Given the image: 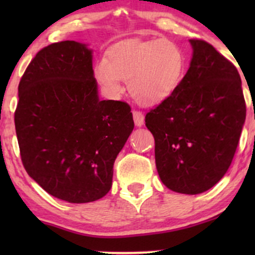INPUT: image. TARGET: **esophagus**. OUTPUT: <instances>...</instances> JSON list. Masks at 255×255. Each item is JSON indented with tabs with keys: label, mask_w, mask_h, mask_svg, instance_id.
I'll list each match as a JSON object with an SVG mask.
<instances>
[{
	"label": "esophagus",
	"mask_w": 255,
	"mask_h": 255,
	"mask_svg": "<svg viewBox=\"0 0 255 255\" xmlns=\"http://www.w3.org/2000/svg\"><path fill=\"white\" fill-rule=\"evenodd\" d=\"M133 119H134V124H135L136 127H141L142 125H144V114L141 113V111H137V110H134L133 111Z\"/></svg>",
	"instance_id": "34e87169"
}]
</instances>
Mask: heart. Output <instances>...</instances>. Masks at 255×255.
Segmentation results:
<instances>
[{
  "label": "heart",
  "mask_w": 255,
  "mask_h": 255,
  "mask_svg": "<svg viewBox=\"0 0 255 255\" xmlns=\"http://www.w3.org/2000/svg\"><path fill=\"white\" fill-rule=\"evenodd\" d=\"M184 58L169 39L120 44L95 66V77L107 92L119 95L121 79L136 101L157 104L174 92L182 77Z\"/></svg>",
  "instance_id": "b5f03b06"
}]
</instances>
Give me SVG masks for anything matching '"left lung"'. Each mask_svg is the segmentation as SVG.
Instances as JSON below:
<instances>
[{"label": "left lung", "instance_id": "8db88e82", "mask_svg": "<svg viewBox=\"0 0 255 255\" xmlns=\"http://www.w3.org/2000/svg\"><path fill=\"white\" fill-rule=\"evenodd\" d=\"M191 66L174 92L146 114L158 175L171 191L199 194L224 176L246 120L236 67L205 40L191 39Z\"/></svg>", "mask_w": 255, "mask_h": 255}]
</instances>
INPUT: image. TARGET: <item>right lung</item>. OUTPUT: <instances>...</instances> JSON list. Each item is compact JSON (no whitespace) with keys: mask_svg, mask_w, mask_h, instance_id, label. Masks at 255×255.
<instances>
[{"mask_svg":"<svg viewBox=\"0 0 255 255\" xmlns=\"http://www.w3.org/2000/svg\"><path fill=\"white\" fill-rule=\"evenodd\" d=\"M17 90L14 122L27 174L68 203L103 198L134 121L126 102L99 99L92 51L74 40L45 46Z\"/></svg>","mask_w":255,"mask_h":255,"instance_id":"1","label":"right lung"}]
</instances>
